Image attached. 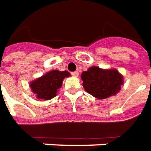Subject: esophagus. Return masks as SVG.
Masks as SVG:
<instances>
[{"instance_id":"34e87169","label":"esophagus","mask_w":151,"mask_h":151,"mask_svg":"<svg viewBox=\"0 0 151 151\" xmlns=\"http://www.w3.org/2000/svg\"><path fill=\"white\" fill-rule=\"evenodd\" d=\"M71 75L75 77H77L79 76V72L78 71H74V72H71Z\"/></svg>"}]
</instances>
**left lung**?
<instances>
[{
    "label": "left lung",
    "instance_id": "1",
    "mask_svg": "<svg viewBox=\"0 0 151 151\" xmlns=\"http://www.w3.org/2000/svg\"><path fill=\"white\" fill-rule=\"evenodd\" d=\"M83 86L87 92L98 99L116 95L121 90L123 77L116 70H103L92 67L81 74Z\"/></svg>",
    "mask_w": 151,
    "mask_h": 151
}]
</instances>
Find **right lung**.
Listing matches in <instances>:
<instances>
[{
  "label": "right lung",
  "instance_id": "add662e5",
  "mask_svg": "<svg viewBox=\"0 0 151 151\" xmlns=\"http://www.w3.org/2000/svg\"><path fill=\"white\" fill-rule=\"evenodd\" d=\"M68 76H70V73L68 71H50L33 81L30 88L38 99L50 100L55 96L58 89L61 88L63 79Z\"/></svg>",
  "mask_w": 151,
  "mask_h": 151
}]
</instances>
